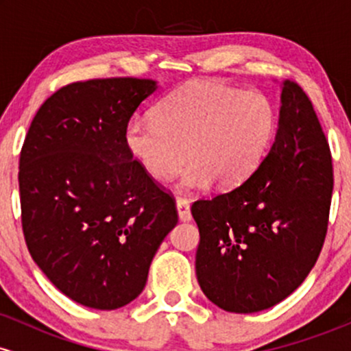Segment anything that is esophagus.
I'll return each instance as SVG.
<instances>
[{"instance_id": "34e87169", "label": "esophagus", "mask_w": 351, "mask_h": 351, "mask_svg": "<svg viewBox=\"0 0 351 351\" xmlns=\"http://www.w3.org/2000/svg\"><path fill=\"white\" fill-rule=\"evenodd\" d=\"M176 211H178L180 221H191V211H189V203L184 198H176Z\"/></svg>"}]
</instances>
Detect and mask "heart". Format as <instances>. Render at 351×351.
<instances>
[{
	"mask_svg": "<svg viewBox=\"0 0 351 351\" xmlns=\"http://www.w3.org/2000/svg\"><path fill=\"white\" fill-rule=\"evenodd\" d=\"M276 134V106L263 92L189 82L160 100L152 120H130L125 147L158 183L189 158L181 188L234 189L259 170Z\"/></svg>",
	"mask_w": 351,
	"mask_h": 351,
	"instance_id": "heart-1",
	"label": "heart"
}]
</instances>
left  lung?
Returning <instances> with one entry per match:
<instances>
[{
    "instance_id": "left-lung-1",
    "label": "left lung",
    "mask_w": 351,
    "mask_h": 351,
    "mask_svg": "<svg viewBox=\"0 0 351 351\" xmlns=\"http://www.w3.org/2000/svg\"><path fill=\"white\" fill-rule=\"evenodd\" d=\"M280 110L271 150L232 191L199 199L196 277L204 295L226 312L271 308L305 280L328 226L332 155L305 92L280 84Z\"/></svg>"
}]
</instances>
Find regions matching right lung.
<instances>
[{
	"label": "right lung",
	"instance_id": "obj_1",
	"mask_svg": "<svg viewBox=\"0 0 351 351\" xmlns=\"http://www.w3.org/2000/svg\"><path fill=\"white\" fill-rule=\"evenodd\" d=\"M158 88L117 77L59 88L36 114L19 158L21 221L38 267L64 295L115 310L143 291L178 223L175 201L125 147V127Z\"/></svg>",
	"mask_w": 351,
	"mask_h": 351
}]
</instances>
